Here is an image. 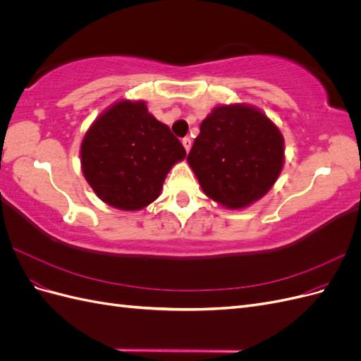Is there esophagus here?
I'll return each mask as SVG.
<instances>
[{"mask_svg": "<svg viewBox=\"0 0 361 361\" xmlns=\"http://www.w3.org/2000/svg\"><path fill=\"white\" fill-rule=\"evenodd\" d=\"M191 138L190 137H185V138H182V145H183V147H185V150L187 152H190V149H191Z\"/></svg>", "mask_w": 361, "mask_h": 361, "instance_id": "34e87169", "label": "esophagus"}]
</instances>
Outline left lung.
Instances as JSON below:
<instances>
[{"mask_svg":"<svg viewBox=\"0 0 361 361\" xmlns=\"http://www.w3.org/2000/svg\"><path fill=\"white\" fill-rule=\"evenodd\" d=\"M207 197L243 209L271 190L285 162L280 129L245 104L215 106L187 158Z\"/></svg>","mask_w":361,"mask_h":361,"instance_id":"left-lung-1","label":"left lung"}]
</instances>
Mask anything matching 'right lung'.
Returning <instances> with one entry per match:
<instances>
[{
  "label": "right lung",
  "instance_id": "right-lung-1",
  "mask_svg": "<svg viewBox=\"0 0 361 361\" xmlns=\"http://www.w3.org/2000/svg\"><path fill=\"white\" fill-rule=\"evenodd\" d=\"M187 157L180 141L143 101H118L97 117L81 143V169L97 197L122 211L157 200L174 164Z\"/></svg>",
  "mask_w": 361,
  "mask_h": 361
}]
</instances>
